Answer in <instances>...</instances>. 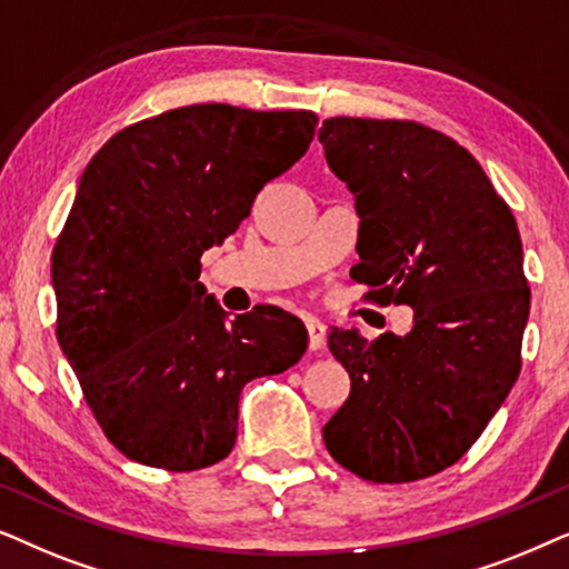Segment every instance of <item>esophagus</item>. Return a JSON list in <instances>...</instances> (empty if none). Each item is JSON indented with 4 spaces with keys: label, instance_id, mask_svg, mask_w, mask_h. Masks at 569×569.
<instances>
[{
    "label": "esophagus",
    "instance_id": "34e87169",
    "mask_svg": "<svg viewBox=\"0 0 569 569\" xmlns=\"http://www.w3.org/2000/svg\"><path fill=\"white\" fill-rule=\"evenodd\" d=\"M307 332H309V351H320V348L325 346V325L320 320H312L309 317L307 320Z\"/></svg>",
    "mask_w": 569,
    "mask_h": 569
}]
</instances>
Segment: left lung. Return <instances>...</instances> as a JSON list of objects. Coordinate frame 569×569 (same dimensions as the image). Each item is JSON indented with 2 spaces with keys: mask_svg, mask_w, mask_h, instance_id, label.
Here are the masks:
<instances>
[{
  "mask_svg": "<svg viewBox=\"0 0 569 569\" xmlns=\"http://www.w3.org/2000/svg\"><path fill=\"white\" fill-rule=\"evenodd\" d=\"M317 138L359 213L351 278L413 309L406 336L328 332L351 396L322 427L325 448L367 481L427 479L466 456L520 375L531 289L518 223L442 132L332 117Z\"/></svg>",
  "mask_w": 569,
  "mask_h": 569,
  "instance_id": "1",
  "label": "left lung"
}]
</instances>
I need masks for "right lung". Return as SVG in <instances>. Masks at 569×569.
<instances>
[{
  "label": "right lung",
  "mask_w": 569,
  "mask_h": 569,
  "mask_svg": "<svg viewBox=\"0 0 569 569\" xmlns=\"http://www.w3.org/2000/svg\"><path fill=\"white\" fill-rule=\"evenodd\" d=\"M315 127L312 111L184 106L124 127L82 171L51 254L57 338L130 460L177 473L218 463L237 442L241 388L305 356L297 317L254 307L229 320L197 278Z\"/></svg>",
  "instance_id": "right-lung-1"
}]
</instances>
